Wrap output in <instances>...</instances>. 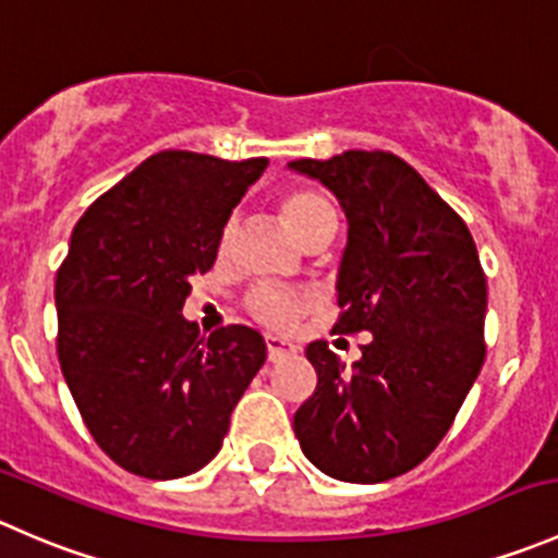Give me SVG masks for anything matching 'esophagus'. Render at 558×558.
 I'll return each mask as SVG.
<instances>
[{
	"label": "esophagus",
	"instance_id": "34e87169",
	"mask_svg": "<svg viewBox=\"0 0 558 558\" xmlns=\"http://www.w3.org/2000/svg\"><path fill=\"white\" fill-rule=\"evenodd\" d=\"M266 350H268V361H281L287 355H295L298 347L292 341L279 339V336H266Z\"/></svg>",
	"mask_w": 558,
	"mask_h": 558
}]
</instances>
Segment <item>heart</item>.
Instances as JSON below:
<instances>
[{"label": "heart", "instance_id": "b5f03b06", "mask_svg": "<svg viewBox=\"0 0 558 558\" xmlns=\"http://www.w3.org/2000/svg\"><path fill=\"white\" fill-rule=\"evenodd\" d=\"M281 217L287 219L292 233L303 241V235H306L308 230L317 228L323 219L333 217V208H330V203L325 201L323 195H317V192L292 190L290 195H284V201H281ZM230 235H233V222L225 228V246H228ZM246 308H250V314L257 323L268 325V328L274 330H287L306 314L308 301L301 292L287 290V287L257 284L255 290L246 295Z\"/></svg>", "mask_w": 558, "mask_h": 558}]
</instances>
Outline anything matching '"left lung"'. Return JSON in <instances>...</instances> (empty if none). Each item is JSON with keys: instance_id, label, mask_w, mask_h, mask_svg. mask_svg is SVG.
<instances>
[{"instance_id": "obj_1", "label": "left lung", "mask_w": 558, "mask_h": 558, "mask_svg": "<svg viewBox=\"0 0 558 558\" xmlns=\"http://www.w3.org/2000/svg\"><path fill=\"white\" fill-rule=\"evenodd\" d=\"M347 217L333 330L374 336L347 368L306 347L317 388L292 417L303 456L328 477L383 483L432 456L483 368L488 287L464 219L388 151L295 159Z\"/></svg>"}]
</instances>
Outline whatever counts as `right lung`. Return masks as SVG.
Masks as SVG:
<instances>
[{
    "label": "right lung",
    "instance_id": "obj_1",
    "mask_svg": "<svg viewBox=\"0 0 558 558\" xmlns=\"http://www.w3.org/2000/svg\"><path fill=\"white\" fill-rule=\"evenodd\" d=\"M268 168L159 151L86 208L57 274L59 363L94 442L148 480L197 472L266 363L255 328L203 339L181 314L230 214Z\"/></svg>",
    "mask_w": 558,
    "mask_h": 558
}]
</instances>
